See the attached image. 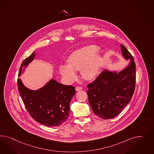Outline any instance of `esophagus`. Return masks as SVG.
Masks as SVG:
<instances>
[{"label": "esophagus", "instance_id": "esophagus-1", "mask_svg": "<svg viewBox=\"0 0 154 154\" xmlns=\"http://www.w3.org/2000/svg\"><path fill=\"white\" fill-rule=\"evenodd\" d=\"M82 89H83V88H82V87H79V86H77V87L75 88V90L77 91H79L80 90H82Z\"/></svg>", "mask_w": 154, "mask_h": 154}]
</instances>
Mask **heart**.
<instances>
[{
    "mask_svg": "<svg viewBox=\"0 0 154 154\" xmlns=\"http://www.w3.org/2000/svg\"><path fill=\"white\" fill-rule=\"evenodd\" d=\"M99 47L88 45L72 53L67 59V64H61L59 72L66 83L77 79L75 71H81L84 79L91 80L98 75L102 65V58L97 54Z\"/></svg>",
    "mask_w": 154,
    "mask_h": 154,
    "instance_id": "heart-1",
    "label": "heart"
}]
</instances>
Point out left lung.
Masks as SVG:
<instances>
[{"instance_id": "1", "label": "left lung", "mask_w": 154, "mask_h": 154, "mask_svg": "<svg viewBox=\"0 0 154 154\" xmlns=\"http://www.w3.org/2000/svg\"><path fill=\"white\" fill-rule=\"evenodd\" d=\"M122 55L130 63L117 73L107 69L101 72L96 79L88 85V102L97 116L104 119L118 115L133 96L136 85V64L132 55L121 45Z\"/></svg>"}]
</instances>
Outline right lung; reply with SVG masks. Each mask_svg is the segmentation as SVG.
<instances>
[{
  "label": "right lung",
  "instance_id": "add662e5",
  "mask_svg": "<svg viewBox=\"0 0 154 154\" xmlns=\"http://www.w3.org/2000/svg\"><path fill=\"white\" fill-rule=\"evenodd\" d=\"M35 56L33 53L23 61L18 76L21 75L22 68L27 66ZM17 86L26 108L38 123L48 127H57L66 121L69 115L70 102L75 93V87L51 79L44 87L34 91L25 87L20 78L17 79Z\"/></svg>",
  "mask_w": 154,
  "mask_h": 154
}]
</instances>
